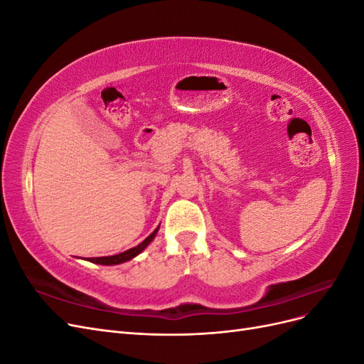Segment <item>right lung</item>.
<instances>
[{
    "label": "right lung",
    "mask_w": 364,
    "mask_h": 364,
    "mask_svg": "<svg viewBox=\"0 0 364 364\" xmlns=\"http://www.w3.org/2000/svg\"><path fill=\"white\" fill-rule=\"evenodd\" d=\"M158 229H159V228H156L155 230H153V232H151V234H150L144 241H142V243H139L138 246L132 247V249H129V250H126V252H123V253H118V255H112V257L90 258V261H91V262H95V264H105V266H112V264H121V262H126V261L132 259L134 257H136L138 253H141L142 250H144V249L150 245V241L156 237Z\"/></svg>",
    "instance_id": "right-lung-1"
}]
</instances>
